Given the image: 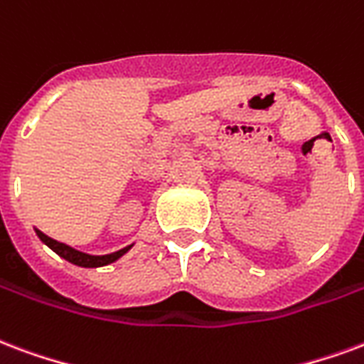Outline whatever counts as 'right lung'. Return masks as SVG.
Listing matches in <instances>:
<instances>
[{"label": "right lung", "instance_id": "add662e5", "mask_svg": "<svg viewBox=\"0 0 364 364\" xmlns=\"http://www.w3.org/2000/svg\"><path fill=\"white\" fill-rule=\"evenodd\" d=\"M36 235H38L40 241L48 245V247H50L53 252H58L59 257L65 258V260H69L71 264L82 266V268H98V266L112 264V262H115L117 258L123 257V255H125V252L131 249V245H129V247H125V249L115 250V252H112V255H102V257H94V255H86V252L75 250L73 247H69V245H65V243H59V241H55V239H52V237H48L46 233H42L40 230H36Z\"/></svg>", "mask_w": 364, "mask_h": 364}]
</instances>
